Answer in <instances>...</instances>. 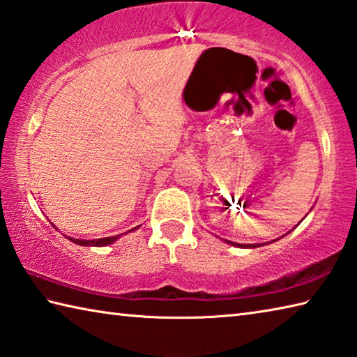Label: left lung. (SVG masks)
Returning a JSON list of instances; mask_svg holds the SVG:
<instances>
[{
    "mask_svg": "<svg viewBox=\"0 0 357 357\" xmlns=\"http://www.w3.org/2000/svg\"><path fill=\"white\" fill-rule=\"evenodd\" d=\"M228 244L231 245H238V247H247V248H255V247H259V244H236V242H231V241H227Z\"/></svg>",
    "mask_w": 357,
    "mask_h": 357,
    "instance_id": "left-lung-1",
    "label": "left lung"
}]
</instances>
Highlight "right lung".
I'll list each match as a JSON object with an SVG mask.
<instances>
[{"instance_id":"right-lung-1","label":"right lung","mask_w":357,"mask_h":357,"mask_svg":"<svg viewBox=\"0 0 357 357\" xmlns=\"http://www.w3.org/2000/svg\"><path fill=\"white\" fill-rule=\"evenodd\" d=\"M139 227V225H138ZM138 227H135V228H132L130 231H133V230H137ZM119 236L121 234H118V236H110V238H102V239H93V241H85V239H74V238H68L70 241H73L74 244H79V245H86V247H104V245H109V244H112V242H115L116 239H119Z\"/></svg>"}]
</instances>
